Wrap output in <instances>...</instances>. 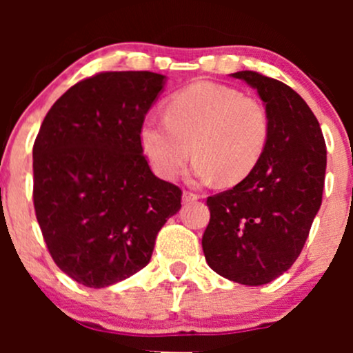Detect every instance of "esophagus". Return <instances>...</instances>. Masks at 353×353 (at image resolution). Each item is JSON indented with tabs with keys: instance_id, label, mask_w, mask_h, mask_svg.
<instances>
[{
	"instance_id": "1",
	"label": "esophagus",
	"mask_w": 353,
	"mask_h": 353,
	"mask_svg": "<svg viewBox=\"0 0 353 353\" xmlns=\"http://www.w3.org/2000/svg\"><path fill=\"white\" fill-rule=\"evenodd\" d=\"M197 199H199V194L189 192V190H184V192H182V202H184V204H189V202H194Z\"/></svg>"
}]
</instances>
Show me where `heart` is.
<instances>
[{
    "instance_id": "heart-1",
    "label": "heart",
    "mask_w": 353,
    "mask_h": 353,
    "mask_svg": "<svg viewBox=\"0 0 353 353\" xmlns=\"http://www.w3.org/2000/svg\"><path fill=\"white\" fill-rule=\"evenodd\" d=\"M270 136L264 104L224 84L197 81L168 99L163 117H145L139 139L154 172L176 179L194 152L190 176L239 184L262 159Z\"/></svg>"
}]
</instances>
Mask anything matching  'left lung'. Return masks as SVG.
Wrapping results in <instances>:
<instances>
[{
    "label": "left lung",
    "mask_w": 353,
    "mask_h": 353,
    "mask_svg": "<svg viewBox=\"0 0 353 353\" xmlns=\"http://www.w3.org/2000/svg\"><path fill=\"white\" fill-rule=\"evenodd\" d=\"M230 76L257 89L270 136L250 176L208 197L210 221L202 250L222 277L264 285L302 252L322 204L327 149L317 117L292 88L255 71Z\"/></svg>",
    "instance_id": "8db88e82"
}]
</instances>
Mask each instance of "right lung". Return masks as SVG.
Returning a JSON list of instances; mask_svg holds the SVG:
<instances>
[{"label": "right lung", "mask_w": 353, "mask_h": 353, "mask_svg": "<svg viewBox=\"0 0 353 353\" xmlns=\"http://www.w3.org/2000/svg\"><path fill=\"white\" fill-rule=\"evenodd\" d=\"M164 83L151 71L79 81L36 136V219L56 265L86 287L103 289L148 265L157 232L181 209V189L154 176L139 139Z\"/></svg>", "instance_id": "1"}]
</instances>
